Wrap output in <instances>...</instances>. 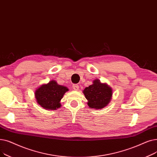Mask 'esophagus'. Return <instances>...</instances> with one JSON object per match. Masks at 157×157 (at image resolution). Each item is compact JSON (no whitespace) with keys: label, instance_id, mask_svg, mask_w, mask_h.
<instances>
[{"label":"esophagus","instance_id":"34e87169","mask_svg":"<svg viewBox=\"0 0 157 157\" xmlns=\"http://www.w3.org/2000/svg\"><path fill=\"white\" fill-rule=\"evenodd\" d=\"M73 89L75 91H78L79 89V86L78 84H74L73 85Z\"/></svg>","mask_w":157,"mask_h":157}]
</instances>
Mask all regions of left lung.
I'll use <instances>...</instances> for the list:
<instances>
[{"instance_id": "obj_1", "label": "left lung", "mask_w": 157, "mask_h": 157, "mask_svg": "<svg viewBox=\"0 0 157 157\" xmlns=\"http://www.w3.org/2000/svg\"><path fill=\"white\" fill-rule=\"evenodd\" d=\"M87 100L88 106L94 109H101L107 106L113 96V89L105 83L95 79L93 84L86 87L83 91Z\"/></svg>"}]
</instances>
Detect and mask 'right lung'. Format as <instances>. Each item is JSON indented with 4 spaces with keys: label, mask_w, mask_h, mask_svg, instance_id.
Segmentation results:
<instances>
[{
    "label": "right lung",
    "mask_w": 157,
    "mask_h": 157,
    "mask_svg": "<svg viewBox=\"0 0 157 157\" xmlns=\"http://www.w3.org/2000/svg\"><path fill=\"white\" fill-rule=\"evenodd\" d=\"M68 91V89L66 86L59 85L55 80H51L36 89L35 97L41 107L47 110H56L61 107L60 101Z\"/></svg>",
    "instance_id": "add662e5"
}]
</instances>
